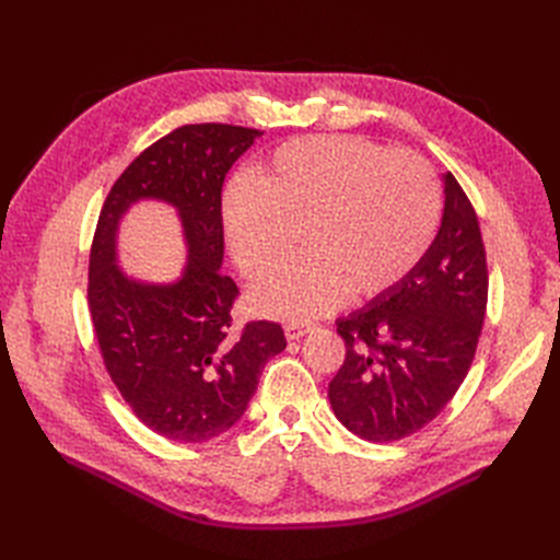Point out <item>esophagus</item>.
Wrapping results in <instances>:
<instances>
[{"mask_svg":"<svg viewBox=\"0 0 560 560\" xmlns=\"http://www.w3.org/2000/svg\"><path fill=\"white\" fill-rule=\"evenodd\" d=\"M313 329L311 322H287L284 325V334L290 341H296V338H301L303 334H308Z\"/></svg>","mask_w":560,"mask_h":560,"instance_id":"esophagus-1","label":"esophagus"}]
</instances>
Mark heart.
Wrapping results in <instances>:
<instances>
[{
	"label": "heart",
	"instance_id": "b5f03b06",
	"mask_svg": "<svg viewBox=\"0 0 560 560\" xmlns=\"http://www.w3.org/2000/svg\"><path fill=\"white\" fill-rule=\"evenodd\" d=\"M224 233L249 280L270 273L301 235L303 259L254 287L264 315L317 317L350 301L385 296L425 257L442 219L428 163L352 135L284 142L252 182L229 186Z\"/></svg>",
	"mask_w": 560,
	"mask_h": 560
}]
</instances>
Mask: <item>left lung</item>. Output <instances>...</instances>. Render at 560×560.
<instances>
[{
	"mask_svg": "<svg viewBox=\"0 0 560 560\" xmlns=\"http://www.w3.org/2000/svg\"><path fill=\"white\" fill-rule=\"evenodd\" d=\"M444 219L428 254L397 290L336 322L346 360L329 383L336 418L366 442L425 428L471 366L488 303L479 219L446 173Z\"/></svg>",
	"mask_w": 560,
	"mask_h": 560,
	"instance_id": "1",
	"label": "left lung"
}]
</instances>
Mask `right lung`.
I'll use <instances>...</instances> for the list:
<instances>
[{
    "label": "right lung",
    "instance_id": "add662e5",
    "mask_svg": "<svg viewBox=\"0 0 560 560\" xmlns=\"http://www.w3.org/2000/svg\"><path fill=\"white\" fill-rule=\"evenodd\" d=\"M261 135L229 124L179 126L121 173L100 210L89 261V308L112 383L149 430L200 444L238 422L261 369L282 352L278 322H247L231 336L238 287L224 276L222 186ZM180 212L190 261L173 285H144L115 266L117 219L135 199Z\"/></svg>",
    "mask_w": 560,
    "mask_h": 560
}]
</instances>
